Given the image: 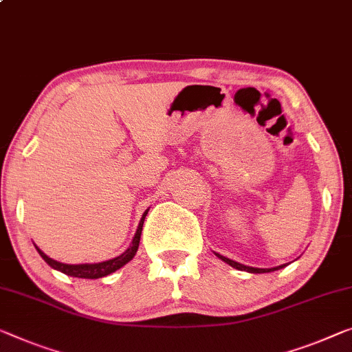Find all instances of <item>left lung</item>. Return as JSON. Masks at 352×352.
<instances>
[{"mask_svg": "<svg viewBox=\"0 0 352 352\" xmlns=\"http://www.w3.org/2000/svg\"><path fill=\"white\" fill-rule=\"evenodd\" d=\"M215 255H217L221 261H225L226 264H230L231 267H234V269H239V270H247V272H252V274H263V272H272V270H278V269H282V267H285L286 264H283V266H278V267H272V269H258V267H250V266H244V264H241V263H236V261H232V259H230V258H225V256H221V255H219V253H215Z\"/></svg>", "mask_w": 352, "mask_h": 352, "instance_id": "8db88e82", "label": "left lung"}]
</instances>
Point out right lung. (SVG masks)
I'll return each mask as SVG.
<instances>
[{
  "mask_svg": "<svg viewBox=\"0 0 352 352\" xmlns=\"http://www.w3.org/2000/svg\"><path fill=\"white\" fill-rule=\"evenodd\" d=\"M146 214H148V210H146V212L143 214L142 220H140L138 230H137V232H135V237H133L131 247H129L127 250L122 253V255L113 258V259H108V261H104V263H97V264H64V263H59V261H55V259L48 258L44 252L39 250L37 247L36 248H37V252H39V255L44 258V261L48 264V266H52L53 269L59 270V272L70 275V277H77V278H102V277H105V275H110V274L115 272V270L121 269L124 264H127L135 256V253H137V250H138L140 236H142V230H143Z\"/></svg>",
  "mask_w": 352,
  "mask_h": 352,
  "instance_id": "obj_1",
  "label": "right lung"
}]
</instances>
